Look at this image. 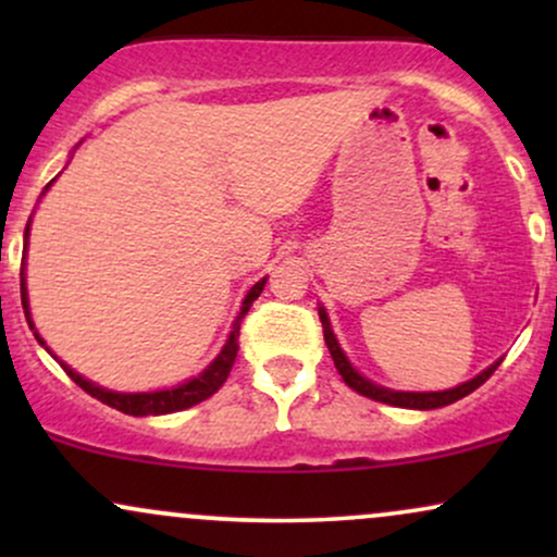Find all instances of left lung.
<instances>
[{"mask_svg": "<svg viewBox=\"0 0 557 557\" xmlns=\"http://www.w3.org/2000/svg\"><path fill=\"white\" fill-rule=\"evenodd\" d=\"M319 319H322V327H324V343H327L332 361H335L337 374L343 376L345 385H348L350 389H356V393L363 395V398L387 403V406L419 408V411H430V408L450 406V403L461 400L469 393H474L479 385H484V382L490 380L492 372H495V369L500 367V361H503V359L495 361L490 369H484L482 374L474 376V380L463 382V385H458V387H453V389H445V393H395V389H385V387L374 385V382L363 380V376L356 372V369L348 363V359H345V356H343L341 345H337L335 335H332V330H330V322H327V314H324V309H319Z\"/></svg>", "mask_w": 557, "mask_h": 557, "instance_id": "1", "label": "left lung"}]
</instances>
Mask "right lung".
Returning a JSON list of instances; mask_svg holds the SVG:
<instances>
[{"instance_id":"obj_1","label":"right lung","mask_w":557,"mask_h":557,"mask_svg":"<svg viewBox=\"0 0 557 557\" xmlns=\"http://www.w3.org/2000/svg\"><path fill=\"white\" fill-rule=\"evenodd\" d=\"M49 185H52V183H49ZM49 185H47V188H49ZM25 243H28V227H25ZM264 283H267V277L259 280V283L253 285L251 290H248V296H246V300H243V309H240L238 319H235L233 332H230L225 348H222V354L212 361V367L203 369V372L194 376V380L183 382L181 387L159 389V393H112V389L96 387L94 382L83 380L78 372H73V369L65 367V363H62V367H65L70 380H73L78 387L86 389L91 398L107 403V406H112V408H117V411L127 413V417H159V413L183 411V408H190V406H196V403L212 398L216 389L225 385V380L230 376V369H233L235 356H238V348H240V345H238L240 322H243V317L248 314V309H251L253 300L259 298V293L264 290ZM21 298H23L25 319H28L30 330H34V322H30V314H28V298H25V274H23V270H21ZM34 335H36V341L44 345L41 335H38V332H34Z\"/></svg>"}]
</instances>
